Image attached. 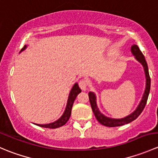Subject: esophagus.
Returning <instances> with one entry per match:
<instances>
[{
	"instance_id": "esophagus-1",
	"label": "esophagus",
	"mask_w": 158,
	"mask_h": 158,
	"mask_svg": "<svg viewBox=\"0 0 158 158\" xmlns=\"http://www.w3.org/2000/svg\"><path fill=\"white\" fill-rule=\"evenodd\" d=\"M79 87H80V89H82V91H84V92L87 90V84L85 81H80L79 83Z\"/></svg>"
}]
</instances>
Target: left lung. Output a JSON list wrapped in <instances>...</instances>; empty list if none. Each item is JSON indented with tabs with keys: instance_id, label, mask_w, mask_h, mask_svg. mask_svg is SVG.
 I'll return each mask as SVG.
<instances>
[{
	"instance_id": "8db88e82",
	"label": "left lung",
	"mask_w": 158,
	"mask_h": 158,
	"mask_svg": "<svg viewBox=\"0 0 158 158\" xmlns=\"http://www.w3.org/2000/svg\"><path fill=\"white\" fill-rule=\"evenodd\" d=\"M131 52L132 55L135 56V58L136 59L137 61L139 62V63L142 65L143 68H144L146 79V85L144 94H143L142 98H141L139 104H138V106H137V108L135 109V110L133 112H131L130 114L125 116V117L122 118H113L107 117V116L105 115L104 114H102V113L99 111L98 106H97L96 95H95L93 92H89V98L92 111H93L94 114H95V118H96V119L98 120V122H99L100 124H102V125H105V126H122V125H126V124H128L130 123V122H133L134 120H135V119L141 114V113L142 112L144 107H145L146 103H147V100L150 92V89H151V78H150L149 76L147 62H146L145 58H144L143 53L141 52V51L140 50L139 47H138L136 44H134V45L131 46Z\"/></svg>"
}]
</instances>
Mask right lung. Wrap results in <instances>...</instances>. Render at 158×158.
Returning <instances> with one entry per match:
<instances>
[{
    "instance_id": "1",
    "label": "right lung",
    "mask_w": 158,
    "mask_h": 158,
    "mask_svg": "<svg viewBox=\"0 0 158 158\" xmlns=\"http://www.w3.org/2000/svg\"><path fill=\"white\" fill-rule=\"evenodd\" d=\"M27 47V45H25L23 48L21 49L20 52H21L22 51L25 50ZM82 92L80 88L79 87V85H78L77 82L73 85V86L72 87L71 90H70V92L69 94V97H68L67 103H66V109H65L64 112L62 114L61 117L59 119H57L55 122H52V123L49 124H45V125H40V124H35L36 125H38L40 127H43V128H60V127L64 125L66 122H68V120L69 119L70 115H71V111L72 108H73V105L74 103L75 99L76 98V96L78 95V94H79Z\"/></svg>"
}]
</instances>
